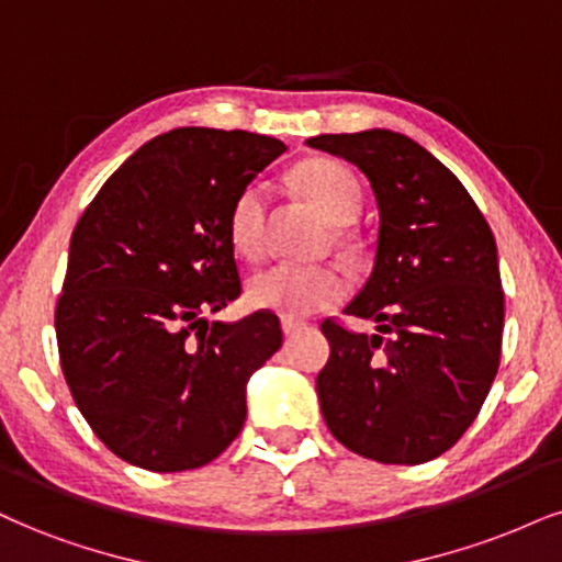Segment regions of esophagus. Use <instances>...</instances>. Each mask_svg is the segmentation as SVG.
<instances>
[{
	"instance_id": "34e87169",
	"label": "esophagus",
	"mask_w": 562,
	"mask_h": 562,
	"mask_svg": "<svg viewBox=\"0 0 562 562\" xmlns=\"http://www.w3.org/2000/svg\"><path fill=\"white\" fill-rule=\"evenodd\" d=\"M304 323L302 321H294V317H281V330L283 336H294L296 330H302Z\"/></svg>"
}]
</instances>
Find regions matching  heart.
<instances>
[{
	"label": "heart",
	"instance_id": "heart-1",
	"mask_svg": "<svg viewBox=\"0 0 562 562\" xmlns=\"http://www.w3.org/2000/svg\"><path fill=\"white\" fill-rule=\"evenodd\" d=\"M296 192L315 205L330 224L344 226L362 207V187L349 166L334 158H310L294 171ZM268 239V187L249 182L241 187L228 211V241L241 258L258 260ZM349 292V279L336 266H296L276 262L247 283L252 307L283 317H304L338 304Z\"/></svg>",
	"mask_w": 562,
	"mask_h": 562
}]
</instances>
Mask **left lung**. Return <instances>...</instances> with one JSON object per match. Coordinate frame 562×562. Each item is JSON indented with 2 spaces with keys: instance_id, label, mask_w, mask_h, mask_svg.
Here are the masks:
<instances>
[{
  "instance_id": "1",
  "label": "left lung",
  "mask_w": 562,
  "mask_h": 562,
  "mask_svg": "<svg viewBox=\"0 0 562 562\" xmlns=\"http://www.w3.org/2000/svg\"><path fill=\"white\" fill-rule=\"evenodd\" d=\"M307 145L355 164L380 211L375 268L346 307L378 334L321 325L330 344L317 375L325 425L364 459H438L476 419L501 364L493 232L453 171L412 137L364 130Z\"/></svg>"
}]
</instances>
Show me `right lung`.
Masks as SVG:
<instances>
[{
    "mask_svg": "<svg viewBox=\"0 0 562 562\" xmlns=\"http://www.w3.org/2000/svg\"><path fill=\"white\" fill-rule=\"evenodd\" d=\"M286 145L245 130L179 127L135 150L72 239L57 344L80 414L122 461L205 467L247 417V380L281 349L273 313L207 323L241 294L228 211Z\"/></svg>",
    "mask_w": 562,
    "mask_h": 562,
    "instance_id": "obj_1",
    "label": "right lung"
}]
</instances>
